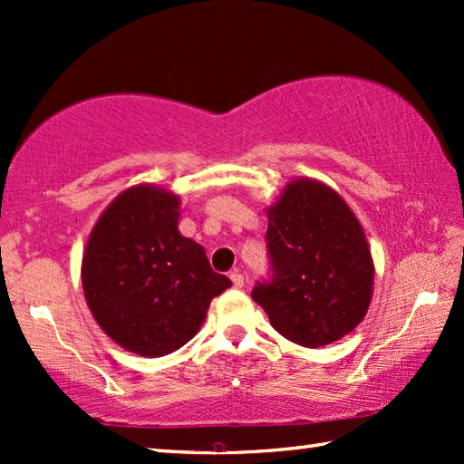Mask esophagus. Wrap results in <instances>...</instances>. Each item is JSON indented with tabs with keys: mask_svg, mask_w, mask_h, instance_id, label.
I'll return each instance as SVG.
<instances>
[{
	"mask_svg": "<svg viewBox=\"0 0 464 464\" xmlns=\"http://www.w3.org/2000/svg\"><path fill=\"white\" fill-rule=\"evenodd\" d=\"M230 280H232L234 288H242V286H244V274H242L240 270L230 272Z\"/></svg>",
	"mask_w": 464,
	"mask_h": 464,
	"instance_id": "1",
	"label": "esophagus"
}]
</instances>
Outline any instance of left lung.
<instances>
[{
	"label": "left lung",
	"instance_id": "obj_1",
	"mask_svg": "<svg viewBox=\"0 0 464 464\" xmlns=\"http://www.w3.org/2000/svg\"><path fill=\"white\" fill-rule=\"evenodd\" d=\"M266 248L270 278L252 298L276 333L306 348L353 333L371 304L374 264L361 222L333 188L290 182L268 208Z\"/></svg>",
	"mask_w": 464,
	"mask_h": 464
}]
</instances>
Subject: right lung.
<instances>
[{
    "instance_id": "add662e5",
    "label": "right lung",
    "mask_w": 464,
    "mask_h": 464,
    "mask_svg": "<svg viewBox=\"0 0 464 464\" xmlns=\"http://www.w3.org/2000/svg\"><path fill=\"white\" fill-rule=\"evenodd\" d=\"M179 198L140 184L121 192L93 226L82 285L93 318L140 356H164L200 330L208 306L232 282L204 248L178 232Z\"/></svg>"
}]
</instances>
